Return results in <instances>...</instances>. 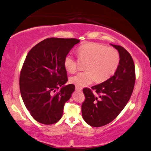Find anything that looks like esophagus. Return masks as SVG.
I'll return each mask as SVG.
<instances>
[{"label": "esophagus", "mask_w": 151, "mask_h": 151, "mask_svg": "<svg viewBox=\"0 0 151 151\" xmlns=\"http://www.w3.org/2000/svg\"><path fill=\"white\" fill-rule=\"evenodd\" d=\"M76 90H77V91H80V92L82 90V88H80V87H79V86H76Z\"/></svg>", "instance_id": "obj_1"}]
</instances>
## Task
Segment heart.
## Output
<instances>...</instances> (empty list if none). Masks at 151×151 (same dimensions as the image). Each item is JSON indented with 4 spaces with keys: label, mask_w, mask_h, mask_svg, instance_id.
<instances>
[{
    "label": "heart",
    "mask_w": 151,
    "mask_h": 151,
    "mask_svg": "<svg viewBox=\"0 0 151 151\" xmlns=\"http://www.w3.org/2000/svg\"><path fill=\"white\" fill-rule=\"evenodd\" d=\"M80 59L88 61L85 72H79L70 78V82L76 86L83 87L91 84L96 80L103 82L110 78L119 66V53L113 47L96 42H88L78 48ZM64 67L69 73L77 69L76 61L72 55L69 54L64 59Z\"/></svg>",
    "instance_id": "obj_1"
}]
</instances>
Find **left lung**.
Masks as SVG:
<instances>
[{
    "label": "left lung",
    "instance_id": "left-lung-1",
    "mask_svg": "<svg viewBox=\"0 0 151 151\" xmlns=\"http://www.w3.org/2000/svg\"><path fill=\"white\" fill-rule=\"evenodd\" d=\"M111 45L120 56L114 75L92 89H83L85 101L82 105V117L92 127L105 126L117 117L130 99L135 83V67L130 54L121 46Z\"/></svg>",
    "mask_w": 151,
    "mask_h": 151
}]
</instances>
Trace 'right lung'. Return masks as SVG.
<instances>
[{
    "label": "right lung",
    "instance_id": "1",
    "mask_svg": "<svg viewBox=\"0 0 151 151\" xmlns=\"http://www.w3.org/2000/svg\"><path fill=\"white\" fill-rule=\"evenodd\" d=\"M80 42L46 38L26 56L20 73V92L27 109L38 122L50 125L61 118L65 103L75 90L73 84L65 85L68 79L64 59Z\"/></svg>",
    "mask_w": 151,
    "mask_h": 151
}]
</instances>
